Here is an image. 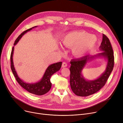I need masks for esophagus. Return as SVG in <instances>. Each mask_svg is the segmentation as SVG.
<instances>
[{
    "mask_svg": "<svg viewBox=\"0 0 123 123\" xmlns=\"http://www.w3.org/2000/svg\"><path fill=\"white\" fill-rule=\"evenodd\" d=\"M67 66V64L66 63V62H63L62 63V67L63 68H64V67H66Z\"/></svg>",
    "mask_w": 123,
    "mask_h": 123,
    "instance_id": "esophagus-1",
    "label": "esophagus"
}]
</instances>
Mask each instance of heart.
<instances>
[{"label": "heart", "mask_w": 123, "mask_h": 123, "mask_svg": "<svg viewBox=\"0 0 123 123\" xmlns=\"http://www.w3.org/2000/svg\"><path fill=\"white\" fill-rule=\"evenodd\" d=\"M63 44L73 48V53L77 57H82L93 49L97 43V38L85 31L70 32L64 37Z\"/></svg>", "instance_id": "heart-1"}]
</instances>
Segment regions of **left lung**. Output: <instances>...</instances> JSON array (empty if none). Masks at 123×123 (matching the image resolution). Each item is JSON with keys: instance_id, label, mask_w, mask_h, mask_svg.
<instances>
[{"instance_id": "left-lung-1", "label": "left lung", "mask_w": 123, "mask_h": 123, "mask_svg": "<svg viewBox=\"0 0 123 123\" xmlns=\"http://www.w3.org/2000/svg\"><path fill=\"white\" fill-rule=\"evenodd\" d=\"M102 51L94 56L87 55L70 61V84L72 91L78 96L87 97L97 92L104 86L113 71L114 65V56L112 45L109 38L103 34L102 41L99 47ZM103 57L107 61L105 71L98 79L88 80L83 77L81 72L89 60L95 57Z\"/></svg>"}]
</instances>
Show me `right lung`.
I'll return each mask as SVG.
<instances>
[{"label":"right lung","instance_id":"right-lung-1","mask_svg":"<svg viewBox=\"0 0 123 123\" xmlns=\"http://www.w3.org/2000/svg\"><path fill=\"white\" fill-rule=\"evenodd\" d=\"M36 27H37V26L25 30L23 32H22L17 37V38L15 41L14 46L17 44V43L23 36V35H24L26 33H27V32L30 31L33 28ZM14 48V46H13L12 48L10 55L11 69L16 81L19 84V85L29 93L34 95H42L47 93L50 90L52 86V84L50 82L51 77L53 74L58 71L60 69L62 66V62L54 63L49 65L46 69V71H45L42 79L39 81L34 83H25L18 77L14 66L13 61V55Z\"/></svg>","mask_w":123,"mask_h":123}]
</instances>
